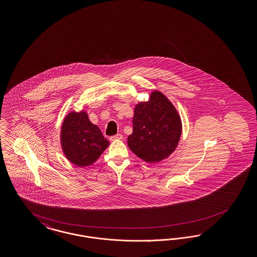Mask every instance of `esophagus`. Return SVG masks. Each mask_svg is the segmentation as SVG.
Wrapping results in <instances>:
<instances>
[{
	"instance_id": "obj_1",
	"label": "esophagus",
	"mask_w": 257,
	"mask_h": 257,
	"mask_svg": "<svg viewBox=\"0 0 257 257\" xmlns=\"http://www.w3.org/2000/svg\"><path fill=\"white\" fill-rule=\"evenodd\" d=\"M110 141H116V140H122V135L117 134L115 136H112L110 138Z\"/></svg>"
}]
</instances>
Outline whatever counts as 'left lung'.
Here are the masks:
<instances>
[{"label":"left lung","instance_id":"8db88e82","mask_svg":"<svg viewBox=\"0 0 257 257\" xmlns=\"http://www.w3.org/2000/svg\"><path fill=\"white\" fill-rule=\"evenodd\" d=\"M182 133L180 115L168 97L153 90L147 102L135 106L133 133L128 147L147 163H158L175 150Z\"/></svg>","mask_w":257,"mask_h":257}]
</instances>
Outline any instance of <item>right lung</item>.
I'll return each instance as SVG.
<instances>
[{"mask_svg": "<svg viewBox=\"0 0 257 257\" xmlns=\"http://www.w3.org/2000/svg\"><path fill=\"white\" fill-rule=\"evenodd\" d=\"M61 145L63 154L78 167L92 165L110 143L97 125L88 119L85 110L70 111L61 125Z\"/></svg>", "mask_w": 257, "mask_h": 257, "instance_id": "right-lung-1", "label": "right lung"}]
</instances>
